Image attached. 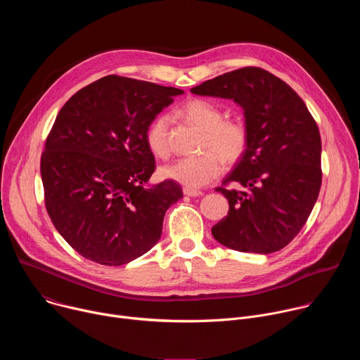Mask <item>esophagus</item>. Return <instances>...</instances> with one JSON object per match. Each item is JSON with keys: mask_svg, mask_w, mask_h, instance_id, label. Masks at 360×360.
I'll return each instance as SVG.
<instances>
[{"mask_svg": "<svg viewBox=\"0 0 360 360\" xmlns=\"http://www.w3.org/2000/svg\"><path fill=\"white\" fill-rule=\"evenodd\" d=\"M184 193L188 195V196H200V195H202V191H199V189H196V188H188V186H185V188H184Z\"/></svg>", "mask_w": 360, "mask_h": 360, "instance_id": "esophagus-1", "label": "esophagus"}]
</instances>
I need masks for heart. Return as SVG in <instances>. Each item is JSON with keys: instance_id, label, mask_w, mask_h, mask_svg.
<instances>
[{"instance_id": "b5f03b06", "label": "heart", "mask_w": 360, "mask_h": 360, "mask_svg": "<svg viewBox=\"0 0 360 360\" xmlns=\"http://www.w3.org/2000/svg\"><path fill=\"white\" fill-rule=\"evenodd\" d=\"M189 124L203 131L202 148L210 150L198 157L181 158L162 168V175L188 188H199L219 176L226 162H236L248 146V128L239 118L224 120V111L208 99H191L178 110ZM169 118L160 115L148 127L145 139L149 150L158 158L169 152Z\"/></svg>"}]
</instances>
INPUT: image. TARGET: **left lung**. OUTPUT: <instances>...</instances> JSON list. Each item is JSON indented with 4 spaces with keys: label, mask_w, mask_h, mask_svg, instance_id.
<instances>
[{
    "label": "left lung",
    "mask_w": 360,
    "mask_h": 360,
    "mask_svg": "<svg viewBox=\"0 0 360 360\" xmlns=\"http://www.w3.org/2000/svg\"><path fill=\"white\" fill-rule=\"evenodd\" d=\"M195 95L233 99L242 107L248 146L217 192L228 215L214 238L239 252L285 248L309 218L322 185L319 128L302 98L281 78L246 67L208 79Z\"/></svg>",
    "instance_id": "1"
}]
</instances>
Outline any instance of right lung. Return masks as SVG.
<instances>
[{
    "mask_svg": "<svg viewBox=\"0 0 360 360\" xmlns=\"http://www.w3.org/2000/svg\"><path fill=\"white\" fill-rule=\"evenodd\" d=\"M182 89L107 75L74 94L46 136L41 178L46 212L84 258L128 264L155 245L182 188L148 186L155 158L150 122Z\"/></svg>",
    "mask_w": 360,
    "mask_h": 360,
    "instance_id": "right-lung-1",
    "label": "right lung"
}]
</instances>
